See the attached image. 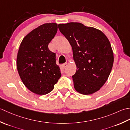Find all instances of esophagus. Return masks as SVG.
I'll return each instance as SVG.
<instances>
[{
	"mask_svg": "<svg viewBox=\"0 0 130 130\" xmlns=\"http://www.w3.org/2000/svg\"><path fill=\"white\" fill-rule=\"evenodd\" d=\"M68 65V63L67 62H65V63H63V64H62V67H63V68H65L66 67H67Z\"/></svg>",
	"mask_w": 130,
	"mask_h": 130,
	"instance_id": "obj_1",
	"label": "esophagus"
}]
</instances>
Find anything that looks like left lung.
<instances>
[{
  "label": "left lung",
  "mask_w": 130,
  "mask_h": 130,
  "mask_svg": "<svg viewBox=\"0 0 130 130\" xmlns=\"http://www.w3.org/2000/svg\"><path fill=\"white\" fill-rule=\"evenodd\" d=\"M59 29L72 47L76 71L74 87L84 95L101 89L107 80L113 64L112 48L100 30L78 22L59 24Z\"/></svg>",
  "instance_id": "1"
}]
</instances>
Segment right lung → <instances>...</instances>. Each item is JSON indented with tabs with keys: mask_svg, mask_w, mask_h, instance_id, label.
<instances>
[{
	"mask_svg": "<svg viewBox=\"0 0 130 130\" xmlns=\"http://www.w3.org/2000/svg\"><path fill=\"white\" fill-rule=\"evenodd\" d=\"M57 31L56 23H45L27 35L19 46L17 57L18 74L24 85L36 94L51 92L61 76L56 54L48 48Z\"/></svg>",
	"mask_w": 130,
	"mask_h": 130,
	"instance_id": "obj_1",
	"label": "right lung"
}]
</instances>
